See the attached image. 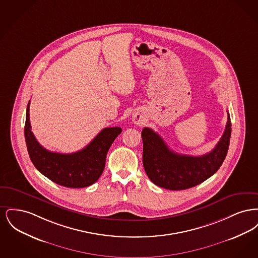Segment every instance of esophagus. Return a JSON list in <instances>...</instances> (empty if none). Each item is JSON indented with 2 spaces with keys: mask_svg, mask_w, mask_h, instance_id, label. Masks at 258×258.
I'll return each instance as SVG.
<instances>
[{
  "mask_svg": "<svg viewBox=\"0 0 258 258\" xmlns=\"http://www.w3.org/2000/svg\"><path fill=\"white\" fill-rule=\"evenodd\" d=\"M133 120H134V122L136 124H141V123H143V120H142V117L141 116H137V115H135L134 117H133Z\"/></svg>",
  "mask_w": 258,
  "mask_h": 258,
  "instance_id": "obj_1",
  "label": "esophagus"
}]
</instances>
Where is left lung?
Instances as JSON below:
<instances>
[{
	"mask_svg": "<svg viewBox=\"0 0 258 258\" xmlns=\"http://www.w3.org/2000/svg\"><path fill=\"white\" fill-rule=\"evenodd\" d=\"M141 136L143 165L150 180L166 189L182 190L201 184L219 170L229 147L231 121L227 112V123L220 141L211 152L199 157L173 152L150 127H144Z\"/></svg>",
	"mask_w": 258,
	"mask_h": 258,
	"instance_id": "1",
	"label": "left lung"
}]
</instances>
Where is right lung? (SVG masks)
I'll return each instance as SVG.
<instances>
[{
  "label": "right lung",
  "instance_id": "obj_1",
  "mask_svg": "<svg viewBox=\"0 0 258 258\" xmlns=\"http://www.w3.org/2000/svg\"><path fill=\"white\" fill-rule=\"evenodd\" d=\"M29 108L30 101L26 112L25 140L37 170L52 182L67 187H85L97 182L104 169L107 152L122 128H103L86 147L73 154L54 153L42 147L32 133Z\"/></svg>",
  "mask_w": 258,
  "mask_h": 258
}]
</instances>
